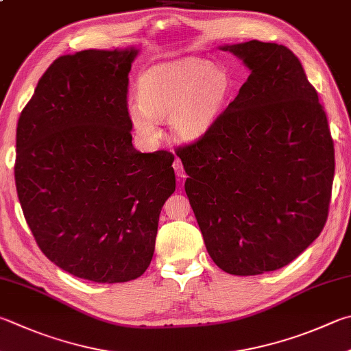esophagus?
Masks as SVG:
<instances>
[{
    "label": "esophagus",
    "mask_w": 351,
    "mask_h": 351,
    "mask_svg": "<svg viewBox=\"0 0 351 351\" xmlns=\"http://www.w3.org/2000/svg\"><path fill=\"white\" fill-rule=\"evenodd\" d=\"M173 169H175V173L178 178H186V171H184V167H182V162L181 159H175L173 162Z\"/></svg>",
    "instance_id": "1"
}]
</instances>
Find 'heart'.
I'll return each instance as SVG.
<instances>
[{"label": "heart", "mask_w": 351, "mask_h": 351, "mask_svg": "<svg viewBox=\"0 0 351 351\" xmlns=\"http://www.w3.org/2000/svg\"><path fill=\"white\" fill-rule=\"evenodd\" d=\"M230 93V76L221 66L187 56L162 62L143 73L139 103L127 107L139 135L156 136L155 121H167L178 141L192 143L212 129Z\"/></svg>", "instance_id": "heart-1"}]
</instances>
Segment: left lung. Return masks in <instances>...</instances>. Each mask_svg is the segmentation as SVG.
I'll return each instance as SVG.
<instances>
[{
  "mask_svg": "<svg viewBox=\"0 0 351 351\" xmlns=\"http://www.w3.org/2000/svg\"><path fill=\"white\" fill-rule=\"evenodd\" d=\"M247 81L199 141L176 152L204 244L237 276L282 269L326 226L335 176L327 114L291 50L224 44Z\"/></svg>",
  "mask_w": 351,
  "mask_h": 351,
  "instance_id": "8db88e82",
  "label": "left lung"
}]
</instances>
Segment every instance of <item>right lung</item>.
<instances>
[{"label": "right lung", "instance_id": "right-lung-1", "mask_svg": "<svg viewBox=\"0 0 351 351\" xmlns=\"http://www.w3.org/2000/svg\"><path fill=\"white\" fill-rule=\"evenodd\" d=\"M138 53L130 46L60 56L16 127V192L38 247L70 275L101 284L147 270L176 187L173 155L132 144L127 86Z\"/></svg>", "mask_w": 351, "mask_h": 351}]
</instances>
